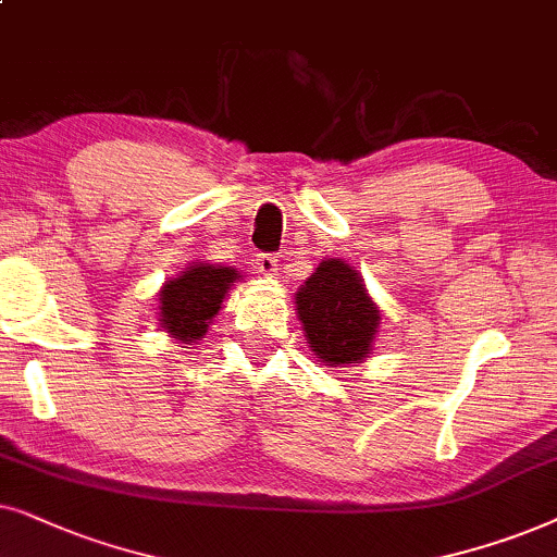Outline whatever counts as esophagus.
Returning <instances> with one entry per match:
<instances>
[{
    "label": "esophagus",
    "mask_w": 557,
    "mask_h": 557,
    "mask_svg": "<svg viewBox=\"0 0 557 557\" xmlns=\"http://www.w3.org/2000/svg\"><path fill=\"white\" fill-rule=\"evenodd\" d=\"M251 264H255V270L259 274H264V277H274V274H277V259H274V255H257L251 259Z\"/></svg>",
    "instance_id": "34e87169"
}]
</instances>
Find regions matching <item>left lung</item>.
I'll list each match as a JSON object with an SVG mask.
<instances>
[{"mask_svg":"<svg viewBox=\"0 0 557 557\" xmlns=\"http://www.w3.org/2000/svg\"><path fill=\"white\" fill-rule=\"evenodd\" d=\"M295 310L310 351L325 367L361 364L372 354L382 315L351 264L323 259L295 293Z\"/></svg>","mask_w":557,"mask_h":557,"instance_id":"obj_1","label":"left lung"}]
</instances>
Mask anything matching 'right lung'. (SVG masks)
<instances>
[{
	"mask_svg": "<svg viewBox=\"0 0 557 557\" xmlns=\"http://www.w3.org/2000/svg\"><path fill=\"white\" fill-rule=\"evenodd\" d=\"M242 274L232 267L196 262L160 290V325L181 344H196L216 318L228 287Z\"/></svg>",
	"mask_w": 557,
	"mask_h": 557,
	"instance_id": "obj_1",
	"label": "right lung"
}]
</instances>
